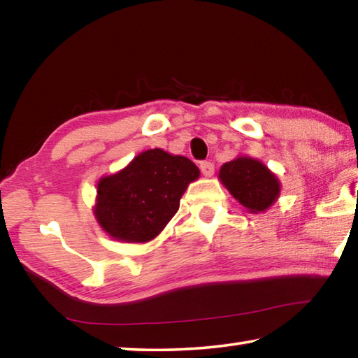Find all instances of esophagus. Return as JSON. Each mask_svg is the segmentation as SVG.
I'll return each mask as SVG.
<instances>
[{
  "mask_svg": "<svg viewBox=\"0 0 358 358\" xmlns=\"http://www.w3.org/2000/svg\"><path fill=\"white\" fill-rule=\"evenodd\" d=\"M201 172L205 175V177H211V175L215 173V164L210 161L201 162Z\"/></svg>",
  "mask_w": 358,
  "mask_h": 358,
  "instance_id": "obj_1",
  "label": "esophagus"
}]
</instances>
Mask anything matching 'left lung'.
<instances>
[{"label": "left lung", "instance_id": "1", "mask_svg": "<svg viewBox=\"0 0 358 358\" xmlns=\"http://www.w3.org/2000/svg\"><path fill=\"white\" fill-rule=\"evenodd\" d=\"M220 178L230 194L254 213L268 208L280 196V181L252 157L226 162L220 171Z\"/></svg>", "mask_w": 358, "mask_h": 358}]
</instances>
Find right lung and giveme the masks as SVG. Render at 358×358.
Listing matches in <instances>:
<instances>
[{"instance_id": "obj_1", "label": "right lung", "mask_w": 358, "mask_h": 358, "mask_svg": "<svg viewBox=\"0 0 358 358\" xmlns=\"http://www.w3.org/2000/svg\"><path fill=\"white\" fill-rule=\"evenodd\" d=\"M199 173L185 156L159 148L143 151L123 171L99 181L94 215L113 238L145 243L177 213L181 196Z\"/></svg>"}]
</instances>
